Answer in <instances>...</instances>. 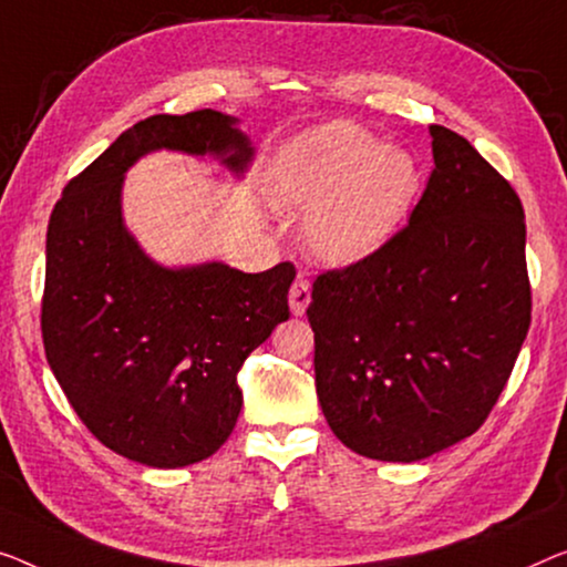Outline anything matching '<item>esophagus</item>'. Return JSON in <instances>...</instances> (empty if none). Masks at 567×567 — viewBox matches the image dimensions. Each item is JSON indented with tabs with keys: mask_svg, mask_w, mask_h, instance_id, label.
Here are the masks:
<instances>
[{
	"mask_svg": "<svg viewBox=\"0 0 567 567\" xmlns=\"http://www.w3.org/2000/svg\"><path fill=\"white\" fill-rule=\"evenodd\" d=\"M310 306V280L308 277L298 275L290 287V310L292 316H306V310Z\"/></svg>",
	"mask_w": 567,
	"mask_h": 567,
	"instance_id": "1",
	"label": "esophagus"
}]
</instances>
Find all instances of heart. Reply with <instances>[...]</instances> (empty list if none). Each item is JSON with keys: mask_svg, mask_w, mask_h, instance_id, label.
<instances>
[{"mask_svg": "<svg viewBox=\"0 0 567 567\" xmlns=\"http://www.w3.org/2000/svg\"><path fill=\"white\" fill-rule=\"evenodd\" d=\"M422 188L415 157L382 147L349 122L326 124L287 157L285 200L306 216V239L328 265H359L390 247Z\"/></svg>", "mask_w": 567, "mask_h": 567, "instance_id": "1", "label": "heart"}]
</instances>
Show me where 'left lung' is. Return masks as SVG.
<instances>
[{
    "mask_svg": "<svg viewBox=\"0 0 567 567\" xmlns=\"http://www.w3.org/2000/svg\"><path fill=\"white\" fill-rule=\"evenodd\" d=\"M435 167L377 257L312 282L316 390L333 435L412 463L484 425L527 338L525 210L461 134L430 124Z\"/></svg>",
    "mask_w": 567,
    "mask_h": 567,
    "instance_id": "1",
    "label": "left lung"
}]
</instances>
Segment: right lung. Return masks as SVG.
<instances>
[{
    "label": "right lung",
    "instance_id": "1",
    "mask_svg": "<svg viewBox=\"0 0 567 567\" xmlns=\"http://www.w3.org/2000/svg\"><path fill=\"white\" fill-rule=\"evenodd\" d=\"M229 114H155L65 185L48 224L42 343L58 384L101 443L152 468L214 455L241 412L236 374L290 318L295 267H163L122 216L124 173L157 150L247 171L255 147Z\"/></svg>",
    "mask_w": 567,
    "mask_h": 567
}]
</instances>
